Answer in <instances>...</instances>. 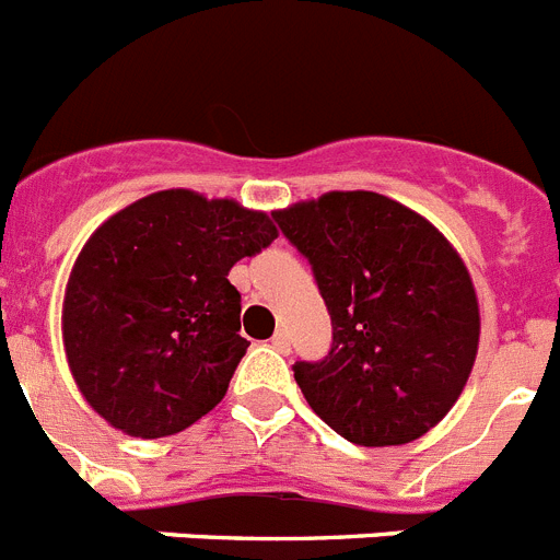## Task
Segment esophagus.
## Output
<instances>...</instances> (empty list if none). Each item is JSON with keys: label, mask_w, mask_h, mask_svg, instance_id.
I'll use <instances>...</instances> for the list:
<instances>
[{"label": "esophagus", "mask_w": 560, "mask_h": 560, "mask_svg": "<svg viewBox=\"0 0 560 560\" xmlns=\"http://www.w3.org/2000/svg\"><path fill=\"white\" fill-rule=\"evenodd\" d=\"M271 348L280 353H289L291 351V342H289V334L285 331H277L275 337H271Z\"/></svg>", "instance_id": "34e87169"}]
</instances>
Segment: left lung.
Returning a JSON list of instances; mask_svg holds the SVG:
<instances>
[{"label":"left lung","mask_w":560,"mask_h":560,"mask_svg":"<svg viewBox=\"0 0 560 560\" xmlns=\"http://www.w3.org/2000/svg\"><path fill=\"white\" fill-rule=\"evenodd\" d=\"M331 314L323 362L294 380L328 428L362 447L408 444L456 405L479 353V298L453 243L380 192H326L275 209Z\"/></svg>","instance_id":"8db88e82"}]
</instances>
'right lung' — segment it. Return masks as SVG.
I'll return each instance as SVG.
<instances>
[{"mask_svg":"<svg viewBox=\"0 0 560 560\" xmlns=\"http://www.w3.org/2000/svg\"><path fill=\"white\" fill-rule=\"evenodd\" d=\"M275 237L266 212L192 189L147 195L95 229L61 303L67 365L90 408L138 439L207 417L248 348L229 269Z\"/></svg>","mask_w":560,"mask_h":560,"instance_id":"add662e5","label":"right lung"}]
</instances>
